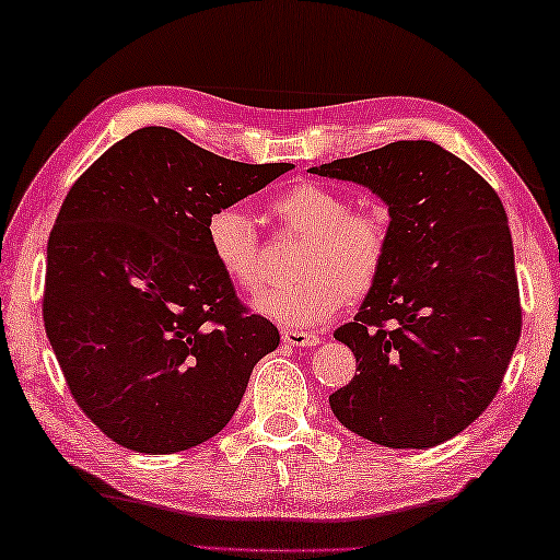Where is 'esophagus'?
<instances>
[{"instance_id": "obj_1", "label": "esophagus", "mask_w": 560, "mask_h": 560, "mask_svg": "<svg viewBox=\"0 0 560 560\" xmlns=\"http://www.w3.org/2000/svg\"><path fill=\"white\" fill-rule=\"evenodd\" d=\"M282 342L290 347H315L319 345V335L302 332V329H282Z\"/></svg>"}]
</instances>
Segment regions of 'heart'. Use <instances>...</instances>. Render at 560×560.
<instances>
[{
	"label": "heart",
	"mask_w": 560,
	"mask_h": 560,
	"mask_svg": "<svg viewBox=\"0 0 560 560\" xmlns=\"http://www.w3.org/2000/svg\"><path fill=\"white\" fill-rule=\"evenodd\" d=\"M290 233L302 235L298 280L265 290L253 310L282 327L307 329L340 313L347 298L366 295L387 258V218L380 210H350L340 190L323 183H295L270 203ZM213 260L235 288L262 285V258L253 220L241 208H215L206 220Z\"/></svg>",
	"instance_id": "heart-1"
}]
</instances>
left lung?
<instances>
[{"label":"left lung","mask_w":560,"mask_h":560,"mask_svg":"<svg viewBox=\"0 0 560 560\" xmlns=\"http://www.w3.org/2000/svg\"><path fill=\"white\" fill-rule=\"evenodd\" d=\"M384 200L387 258L354 323L335 329L357 374L329 397L350 432L429 448L491 405L521 335L509 218L471 166L432 141L323 163Z\"/></svg>","instance_id":"1"}]
</instances>
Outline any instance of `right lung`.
<instances>
[{"mask_svg":"<svg viewBox=\"0 0 560 560\" xmlns=\"http://www.w3.org/2000/svg\"><path fill=\"white\" fill-rule=\"evenodd\" d=\"M290 168L228 161L145 126L63 198L44 327L77 405L116 444L173 454L208 442L278 350V327L245 313L210 255L206 220Z\"/></svg>","mask_w":560,"mask_h":560,"instance_id":"right-lung-1","label":"right lung"}]
</instances>
